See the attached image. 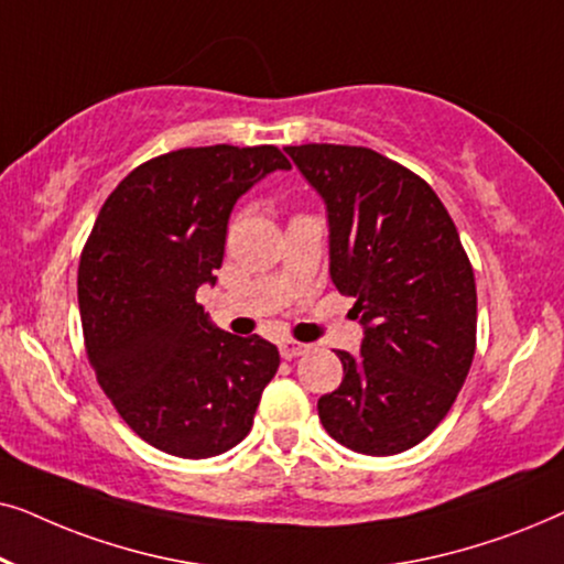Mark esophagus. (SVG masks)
Masks as SVG:
<instances>
[{"instance_id":"34e87169","label":"esophagus","mask_w":564,"mask_h":564,"mask_svg":"<svg viewBox=\"0 0 564 564\" xmlns=\"http://www.w3.org/2000/svg\"><path fill=\"white\" fill-rule=\"evenodd\" d=\"M311 349L307 344H300V341H292V338H284L280 341V354L284 359H295V357H303V354Z\"/></svg>"}]
</instances>
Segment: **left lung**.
<instances>
[{"label": "left lung", "instance_id": "8db88e82", "mask_svg": "<svg viewBox=\"0 0 564 564\" xmlns=\"http://www.w3.org/2000/svg\"><path fill=\"white\" fill-rule=\"evenodd\" d=\"M328 218V272L351 295L359 354L336 351L338 390L318 400L323 429L359 454L423 442L465 384L477 292L454 223L421 176L361 145H288Z\"/></svg>", "mask_w": 564, "mask_h": 564}]
</instances>
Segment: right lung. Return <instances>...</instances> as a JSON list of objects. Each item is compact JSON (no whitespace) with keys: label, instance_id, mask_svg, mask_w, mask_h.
Masks as SVG:
<instances>
[{"label":"right lung","instance_id":"add662e5","mask_svg":"<svg viewBox=\"0 0 564 564\" xmlns=\"http://www.w3.org/2000/svg\"><path fill=\"white\" fill-rule=\"evenodd\" d=\"M290 161L274 145H205L133 169L99 210L79 264V313L97 382L143 442L184 459L251 431L280 351L234 336L197 305L215 284L234 205Z\"/></svg>","mask_w":564,"mask_h":564}]
</instances>
